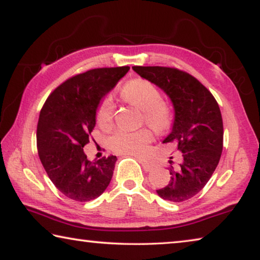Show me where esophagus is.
I'll return each instance as SVG.
<instances>
[{"label":"esophagus","instance_id":"esophagus-1","mask_svg":"<svg viewBox=\"0 0 260 260\" xmlns=\"http://www.w3.org/2000/svg\"><path fill=\"white\" fill-rule=\"evenodd\" d=\"M141 165H142V167L144 169V171H147V172H150V171L153 170V166L150 164V162L148 161H143V160H140Z\"/></svg>","mask_w":260,"mask_h":260}]
</instances>
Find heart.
<instances>
[{
    "label": "heart",
    "mask_w": 260,
    "mask_h": 260,
    "mask_svg": "<svg viewBox=\"0 0 260 260\" xmlns=\"http://www.w3.org/2000/svg\"><path fill=\"white\" fill-rule=\"evenodd\" d=\"M121 98L126 102L143 111V120L157 132H164L172 124L173 114L169 105L162 103L159 89L144 79L127 82L121 89ZM114 105L110 99H105L98 109V122L103 127L110 125L113 118ZM152 140L148 129L138 132L118 131L109 139V146L121 155L140 156L146 151L147 144Z\"/></svg>",
    "instance_id": "obj_1"
}]
</instances>
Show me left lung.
<instances>
[{
    "mask_svg": "<svg viewBox=\"0 0 260 260\" xmlns=\"http://www.w3.org/2000/svg\"><path fill=\"white\" fill-rule=\"evenodd\" d=\"M141 78L169 96L174 109L171 133L162 143L175 142L180 161L169 162L170 181L157 190L162 200L187 201L199 193L212 177L222 151L221 112L213 95L190 74L162 67H133Z\"/></svg>",
    "mask_w": 260,
    "mask_h": 260,
    "instance_id": "obj_1",
    "label": "left lung"
}]
</instances>
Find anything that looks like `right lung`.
Segmentation results:
<instances>
[{
    "label": "right lung",
    "instance_id": "obj_1",
    "mask_svg": "<svg viewBox=\"0 0 260 260\" xmlns=\"http://www.w3.org/2000/svg\"><path fill=\"white\" fill-rule=\"evenodd\" d=\"M128 70L94 69L70 78L52 91L41 110L39 157L56 188L73 201L98 199L111 181L117 157L89 160L83 147L89 142L103 98Z\"/></svg>",
    "mask_w": 260,
    "mask_h": 260
}]
</instances>
